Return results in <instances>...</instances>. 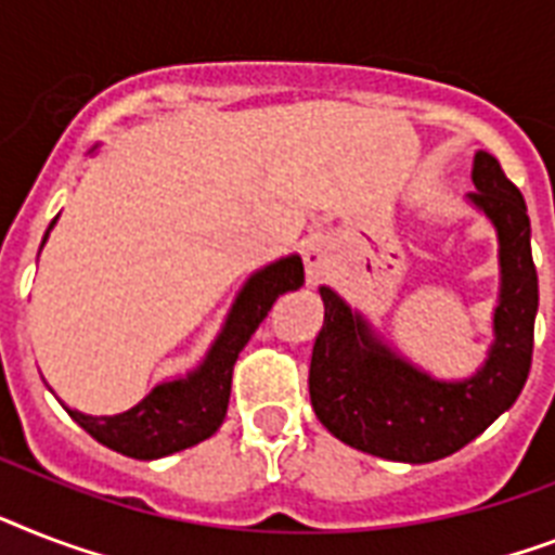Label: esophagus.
<instances>
[{
    "label": "esophagus",
    "instance_id": "34e87169",
    "mask_svg": "<svg viewBox=\"0 0 555 555\" xmlns=\"http://www.w3.org/2000/svg\"><path fill=\"white\" fill-rule=\"evenodd\" d=\"M305 264H308V276L310 282H319V279L327 276V256L319 245L308 247V254H305Z\"/></svg>",
    "mask_w": 555,
    "mask_h": 555
}]
</instances>
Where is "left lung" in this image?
I'll return each instance as SVG.
<instances>
[{
    "label": "left lung",
    "instance_id": "left-lung-1",
    "mask_svg": "<svg viewBox=\"0 0 555 555\" xmlns=\"http://www.w3.org/2000/svg\"><path fill=\"white\" fill-rule=\"evenodd\" d=\"M470 202L499 233L502 296L488 362L473 379L436 382L373 339L367 322L322 287L324 324L310 359V402L319 422L350 448L425 465L456 453L519 399L533 359L539 276L519 188L490 153L473 162Z\"/></svg>",
    "mask_w": 555,
    "mask_h": 555
}]
</instances>
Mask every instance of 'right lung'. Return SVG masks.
I'll use <instances>...</instances> for the list:
<instances>
[{
    "mask_svg": "<svg viewBox=\"0 0 555 555\" xmlns=\"http://www.w3.org/2000/svg\"><path fill=\"white\" fill-rule=\"evenodd\" d=\"M301 282H305V268L299 256H287L268 264L256 276L247 279L231 317L224 322V331L214 341L199 371L191 373L188 379L153 387L137 408L119 416H85L70 408L67 413L105 448L130 459L170 456L176 450L193 448L210 439L228 413L233 364L238 353L268 317L273 301L282 293L301 287Z\"/></svg>",
    "mask_w": 555,
    "mask_h": 555,
    "instance_id": "obj_1",
    "label": "right lung"
}]
</instances>
